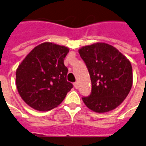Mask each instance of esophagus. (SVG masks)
<instances>
[{"label":"esophagus","mask_w":146,"mask_h":146,"mask_svg":"<svg viewBox=\"0 0 146 146\" xmlns=\"http://www.w3.org/2000/svg\"><path fill=\"white\" fill-rule=\"evenodd\" d=\"M74 86H75V89H78V82H77L74 83Z\"/></svg>","instance_id":"34e87169"}]
</instances>
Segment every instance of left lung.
Segmentation results:
<instances>
[{
    "label": "left lung",
    "instance_id": "8db88e82",
    "mask_svg": "<svg viewBox=\"0 0 146 146\" xmlns=\"http://www.w3.org/2000/svg\"><path fill=\"white\" fill-rule=\"evenodd\" d=\"M90 73L91 94L82 98L89 109L98 113L114 110L130 93L133 84L130 60L114 46L97 42L78 49Z\"/></svg>",
    "mask_w": 146,
    "mask_h": 146
}]
</instances>
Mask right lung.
Wrapping results in <instances>:
<instances>
[{"label": "right lung", "instance_id": "add662e5", "mask_svg": "<svg viewBox=\"0 0 146 146\" xmlns=\"http://www.w3.org/2000/svg\"><path fill=\"white\" fill-rule=\"evenodd\" d=\"M69 48L44 42L32 49L19 64L15 85L26 104L38 111H49L64 101L72 84L67 81L64 60Z\"/></svg>", "mask_w": 146, "mask_h": 146}]
</instances>
